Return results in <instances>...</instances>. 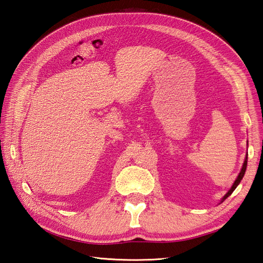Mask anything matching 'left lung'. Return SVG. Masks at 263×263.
Returning <instances> with one entry per match:
<instances>
[{"label":"left lung","instance_id":"left-lung-1","mask_svg":"<svg viewBox=\"0 0 263 263\" xmlns=\"http://www.w3.org/2000/svg\"><path fill=\"white\" fill-rule=\"evenodd\" d=\"M247 160H248V157L246 156V159H245V162H243V165H242V169H241V171H240V173H239V176L237 177V179H236V181L234 182V184H233V186H232V189H230L229 191H228V193H226V195L222 197V200H221V202L222 201H225L226 198L232 194L234 191H235V189L238 186V184H239L240 183V181H241V179L243 178V176H245V172H246V169H247Z\"/></svg>","mask_w":263,"mask_h":263}]
</instances>
